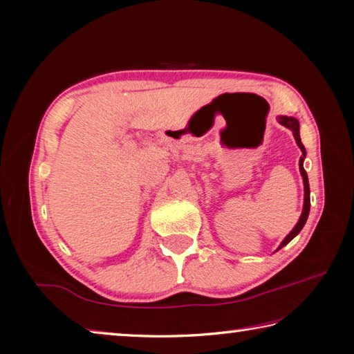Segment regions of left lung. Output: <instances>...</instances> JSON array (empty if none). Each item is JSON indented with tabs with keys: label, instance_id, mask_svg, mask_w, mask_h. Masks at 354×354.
Segmentation results:
<instances>
[{
	"label": "left lung",
	"instance_id": "8db88e82",
	"mask_svg": "<svg viewBox=\"0 0 354 354\" xmlns=\"http://www.w3.org/2000/svg\"><path fill=\"white\" fill-rule=\"evenodd\" d=\"M278 122L283 124V127H286V128H289L292 133H293V137H295V142H297V145H298V148L301 149V153H303V156L301 158H299V173H301V176H303V185H304V203H303V212H301V215H299V218H298V223L295 225V227H293V230L289 232V234L286 236V239L283 242H281V245L278 247V250H281L283 247H286L287 243H289L293 237H295L299 231L303 230V226H304V223H306V220H308V217H309V209H310V198H309V195H310V190H309V179H308V173H306V170H304V167H303V162H304V159H306V148L303 147V143H301V139H299V123H298V120L295 118V117H287V115H279L278 117Z\"/></svg>",
	"mask_w": 354,
	"mask_h": 354
}]
</instances>
